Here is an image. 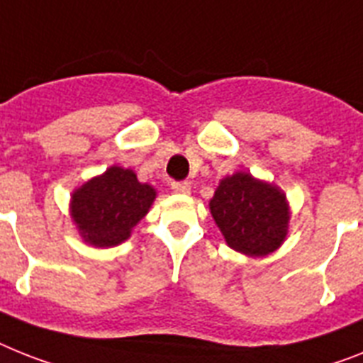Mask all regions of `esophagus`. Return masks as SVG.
<instances>
[{
	"label": "esophagus",
	"mask_w": 363,
	"mask_h": 363,
	"mask_svg": "<svg viewBox=\"0 0 363 363\" xmlns=\"http://www.w3.org/2000/svg\"><path fill=\"white\" fill-rule=\"evenodd\" d=\"M170 189L178 194H189L191 193V185L187 182H170Z\"/></svg>",
	"instance_id": "obj_1"
}]
</instances>
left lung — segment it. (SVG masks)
<instances>
[{"mask_svg": "<svg viewBox=\"0 0 363 363\" xmlns=\"http://www.w3.org/2000/svg\"><path fill=\"white\" fill-rule=\"evenodd\" d=\"M209 209L226 242L247 256H267L286 239V196L250 174L238 172L224 178Z\"/></svg>", "mask_w": 363, "mask_h": 363, "instance_id": "8db88e82", "label": "left lung"}]
</instances>
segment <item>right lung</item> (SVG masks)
I'll list each match as a JSON object with an SVG mask.
<instances>
[{"label":"right lung","instance_id":"right-lung-1","mask_svg":"<svg viewBox=\"0 0 363 363\" xmlns=\"http://www.w3.org/2000/svg\"><path fill=\"white\" fill-rule=\"evenodd\" d=\"M155 199L150 185L139 184L131 170L111 167L86 182L72 196V217L81 235L94 247H115L148 213Z\"/></svg>","mask_w":363,"mask_h":363}]
</instances>
